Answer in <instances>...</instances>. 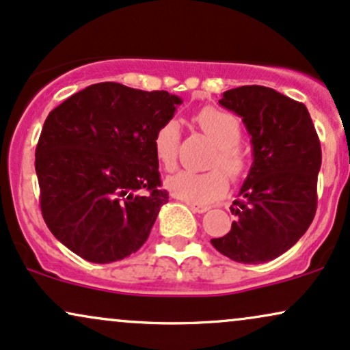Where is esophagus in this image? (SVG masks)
<instances>
[{
  "instance_id": "esophagus-1",
  "label": "esophagus",
  "mask_w": 350,
  "mask_h": 350,
  "mask_svg": "<svg viewBox=\"0 0 350 350\" xmlns=\"http://www.w3.org/2000/svg\"><path fill=\"white\" fill-rule=\"evenodd\" d=\"M187 205L191 207L192 212H196V213H205L210 210L208 205H200V204H187Z\"/></svg>"
}]
</instances>
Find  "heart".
Wrapping results in <instances>:
<instances>
[{"mask_svg":"<svg viewBox=\"0 0 350 350\" xmlns=\"http://www.w3.org/2000/svg\"><path fill=\"white\" fill-rule=\"evenodd\" d=\"M193 122L215 145V153L210 158L208 166L220 165L233 180L243 178L247 171V158L238 145L241 140V127L237 117L220 109L205 107L196 113ZM179 138V124L172 119L159 125L154 132V157L166 171L174 170L178 163ZM221 170L215 168L205 172L179 171L164 180V186L172 196L191 204H212L228 191V179Z\"/></svg>","mask_w":350,"mask_h":350,"instance_id":"1","label":"heart"}]
</instances>
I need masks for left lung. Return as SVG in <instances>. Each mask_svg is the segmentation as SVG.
I'll list each match as a JSON object with an SVG mask.
<instances>
[{"label":"left lung","mask_w":350,"mask_h":350,"mask_svg":"<svg viewBox=\"0 0 350 350\" xmlns=\"http://www.w3.org/2000/svg\"><path fill=\"white\" fill-rule=\"evenodd\" d=\"M221 107L241 117L251 137L252 164L231 213L230 233L213 238L218 252L243 264L279 258L300 239L317 213L321 145L305 104L272 88L223 92Z\"/></svg>","instance_id":"1"}]
</instances>
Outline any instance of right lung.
Wrapping results in <instances>:
<instances>
[{
    "label": "right lung",
    "instance_id": "obj_1",
    "mask_svg": "<svg viewBox=\"0 0 350 350\" xmlns=\"http://www.w3.org/2000/svg\"><path fill=\"white\" fill-rule=\"evenodd\" d=\"M179 104L167 91L98 83L49 113L36 150L42 217L79 258L116 262L148 239L167 202L153 137Z\"/></svg>",
    "mask_w": 350,
    "mask_h": 350
}]
</instances>
